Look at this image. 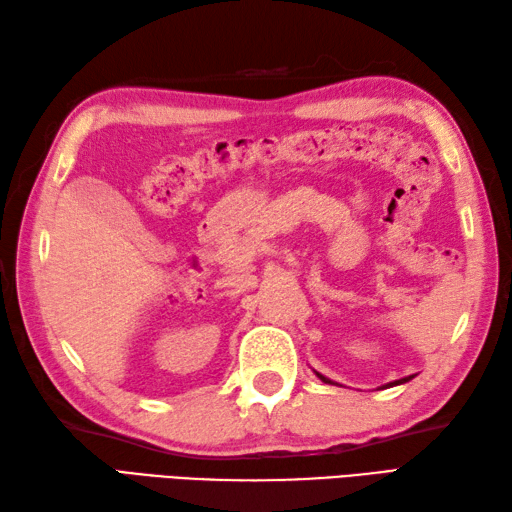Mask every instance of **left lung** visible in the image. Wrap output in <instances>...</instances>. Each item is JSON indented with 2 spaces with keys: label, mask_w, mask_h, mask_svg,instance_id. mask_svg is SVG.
<instances>
[{
  "label": "left lung",
  "mask_w": 512,
  "mask_h": 512,
  "mask_svg": "<svg viewBox=\"0 0 512 512\" xmlns=\"http://www.w3.org/2000/svg\"><path fill=\"white\" fill-rule=\"evenodd\" d=\"M316 375H318V378L322 380V382H325V384H338V382H333L331 378H327V375H322V373H318V371H314ZM413 378V375H406V378H400V380H393V382H389V384H384V387H380V389H389V387H398V384H404V382H409ZM338 387H340V384H338Z\"/></svg>",
  "instance_id": "8db88e82"
}]
</instances>
